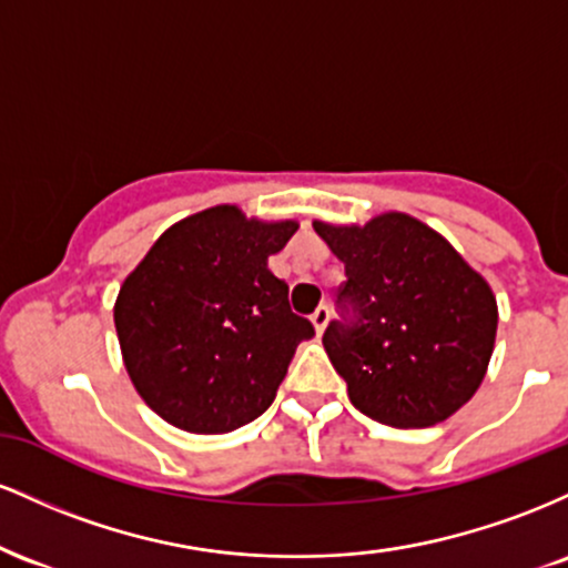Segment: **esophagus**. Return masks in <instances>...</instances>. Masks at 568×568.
<instances>
[{
	"instance_id": "esophagus-1",
	"label": "esophagus",
	"mask_w": 568,
	"mask_h": 568,
	"mask_svg": "<svg viewBox=\"0 0 568 568\" xmlns=\"http://www.w3.org/2000/svg\"><path fill=\"white\" fill-rule=\"evenodd\" d=\"M328 321H331V310L328 306H317L315 312H312V325H315V331H317V336L323 334L325 331V325H328Z\"/></svg>"
}]
</instances>
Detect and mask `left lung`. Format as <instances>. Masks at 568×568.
I'll return each mask as SVG.
<instances>
[{
  "mask_svg": "<svg viewBox=\"0 0 568 568\" xmlns=\"http://www.w3.org/2000/svg\"><path fill=\"white\" fill-rule=\"evenodd\" d=\"M344 262L323 347L352 406L389 427H429L478 393L497 338V298L484 275L425 221L387 211L366 224L312 221Z\"/></svg>",
  "mask_w": 568,
  "mask_h": 568,
  "instance_id": "left-lung-1",
  "label": "left lung"
}]
</instances>
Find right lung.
<instances>
[{
    "mask_svg": "<svg viewBox=\"0 0 568 568\" xmlns=\"http://www.w3.org/2000/svg\"><path fill=\"white\" fill-rule=\"evenodd\" d=\"M296 230L205 207L168 226L125 277L114 302L122 363L168 425L221 435L272 406L298 342L315 336L270 270Z\"/></svg>",
    "mask_w": 568,
    "mask_h": 568,
    "instance_id": "add662e5",
    "label": "right lung"
}]
</instances>
